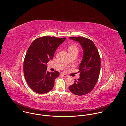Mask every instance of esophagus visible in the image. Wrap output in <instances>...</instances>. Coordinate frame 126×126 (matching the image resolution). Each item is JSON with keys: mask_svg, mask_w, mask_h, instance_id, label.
Masks as SVG:
<instances>
[{"mask_svg": "<svg viewBox=\"0 0 126 126\" xmlns=\"http://www.w3.org/2000/svg\"><path fill=\"white\" fill-rule=\"evenodd\" d=\"M60 74H61V75H62V76H63V77H68V75H67L66 74H64V73H61Z\"/></svg>", "mask_w": 126, "mask_h": 126, "instance_id": "1", "label": "esophagus"}]
</instances>
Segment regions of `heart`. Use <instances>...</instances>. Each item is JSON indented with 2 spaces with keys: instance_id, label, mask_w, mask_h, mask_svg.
<instances>
[{
  "instance_id": "heart-1",
  "label": "heart",
  "mask_w": 126,
  "mask_h": 126,
  "mask_svg": "<svg viewBox=\"0 0 126 126\" xmlns=\"http://www.w3.org/2000/svg\"><path fill=\"white\" fill-rule=\"evenodd\" d=\"M68 50L69 52H78V48L76 45L71 44L68 47Z\"/></svg>"
}]
</instances>
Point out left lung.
<instances>
[{
	"instance_id": "obj_1",
	"label": "left lung",
	"mask_w": 126,
	"mask_h": 126,
	"mask_svg": "<svg viewBox=\"0 0 126 126\" xmlns=\"http://www.w3.org/2000/svg\"><path fill=\"white\" fill-rule=\"evenodd\" d=\"M80 43L83 49V56L79 70L80 78L69 87L70 91L78 96L90 92L95 86L100 74L101 58L96 46L90 39L83 37H69Z\"/></svg>"
}]
</instances>
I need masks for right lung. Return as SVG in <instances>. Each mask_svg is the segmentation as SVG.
<instances>
[{
    "instance_id": "1",
    "label": "right lung",
    "mask_w": 126,
    "mask_h": 126,
    "mask_svg": "<svg viewBox=\"0 0 126 126\" xmlns=\"http://www.w3.org/2000/svg\"><path fill=\"white\" fill-rule=\"evenodd\" d=\"M66 39L43 36L36 39L30 45L24 58L23 71L27 84L34 92L44 94L53 89L59 72L47 71L46 64Z\"/></svg>"
}]
</instances>
